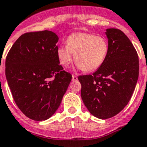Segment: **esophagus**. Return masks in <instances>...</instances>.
<instances>
[{"mask_svg": "<svg viewBox=\"0 0 147 147\" xmlns=\"http://www.w3.org/2000/svg\"><path fill=\"white\" fill-rule=\"evenodd\" d=\"M78 80V78H77V76H75V75H73L72 76V80L73 81H76Z\"/></svg>", "mask_w": 147, "mask_h": 147, "instance_id": "esophagus-1", "label": "esophagus"}]
</instances>
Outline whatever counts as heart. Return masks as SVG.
Here are the masks:
<instances>
[{
    "label": "heart",
    "instance_id": "heart-1",
    "mask_svg": "<svg viewBox=\"0 0 147 147\" xmlns=\"http://www.w3.org/2000/svg\"><path fill=\"white\" fill-rule=\"evenodd\" d=\"M109 50L108 42L101 36L88 33H74L67 39V45L61 46L57 54L60 64L67 66L74 61L83 71L91 72L99 68L104 63Z\"/></svg>",
    "mask_w": 147,
    "mask_h": 147
}]
</instances>
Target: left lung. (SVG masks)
<instances>
[{
  "label": "left lung",
  "instance_id": "obj_1",
  "mask_svg": "<svg viewBox=\"0 0 147 147\" xmlns=\"http://www.w3.org/2000/svg\"><path fill=\"white\" fill-rule=\"evenodd\" d=\"M109 50L104 63L92 75L78 77L81 97L91 114L107 119L128 104L139 76L137 51L121 30L107 29Z\"/></svg>",
  "mask_w": 147,
  "mask_h": 147
}]
</instances>
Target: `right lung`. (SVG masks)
<instances>
[{
	"mask_svg": "<svg viewBox=\"0 0 147 147\" xmlns=\"http://www.w3.org/2000/svg\"><path fill=\"white\" fill-rule=\"evenodd\" d=\"M58 40L50 31L25 33L6 58V77L13 99L19 110L35 121L54 114L72 79L59 65Z\"/></svg>",
	"mask_w": 147,
	"mask_h": 147,
	"instance_id": "obj_1",
	"label": "right lung"
}]
</instances>
